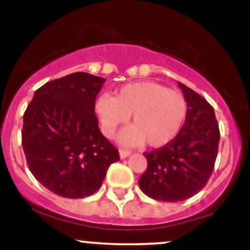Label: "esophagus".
<instances>
[{
  "label": "esophagus",
  "mask_w": 250,
  "mask_h": 250,
  "mask_svg": "<svg viewBox=\"0 0 250 250\" xmlns=\"http://www.w3.org/2000/svg\"><path fill=\"white\" fill-rule=\"evenodd\" d=\"M129 155H130V151L127 150V149H120V157L121 159H125Z\"/></svg>",
  "instance_id": "1"
}]
</instances>
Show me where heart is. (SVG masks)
Instances as JSON below:
<instances>
[{"label":"heart","mask_w":250,"mask_h":250,"mask_svg":"<svg viewBox=\"0 0 250 250\" xmlns=\"http://www.w3.org/2000/svg\"><path fill=\"white\" fill-rule=\"evenodd\" d=\"M95 108L105 135H113L131 115L133 125L122 131L121 140L128 145L146 141L150 147H162L174 140L187 115L185 96L155 82L123 85L114 97L97 99Z\"/></svg>","instance_id":"b5f03b06"}]
</instances>
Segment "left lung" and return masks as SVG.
Masks as SVG:
<instances>
[{"label": "left lung", "instance_id": "left-lung-1", "mask_svg": "<svg viewBox=\"0 0 250 250\" xmlns=\"http://www.w3.org/2000/svg\"><path fill=\"white\" fill-rule=\"evenodd\" d=\"M187 102V115L179 134L163 147L145 153L148 166L141 190L163 202L187 200L207 185L220 141L214 108L200 94L179 82Z\"/></svg>", "mask_w": 250, "mask_h": 250}]
</instances>
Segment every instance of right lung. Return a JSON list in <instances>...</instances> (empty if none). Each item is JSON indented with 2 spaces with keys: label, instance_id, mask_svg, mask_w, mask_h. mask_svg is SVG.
Listing matches in <instances>:
<instances>
[{
  "label": "right lung",
  "instance_id": "right-lung-1",
  "mask_svg": "<svg viewBox=\"0 0 250 250\" xmlns=\"http://www.w3.org/2000/svg\"><path fill=\"white\" fill-rule=\"evenodd\" d=\"M105 80L74 73L47 82L23 115L22 147L36 180L54 194L82 199L101 187L119 150L103 136L95 101Z\"/></svg>",
  "mask_w": 250,
  "mask_h": 250
}]
</instances>
